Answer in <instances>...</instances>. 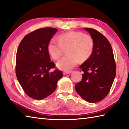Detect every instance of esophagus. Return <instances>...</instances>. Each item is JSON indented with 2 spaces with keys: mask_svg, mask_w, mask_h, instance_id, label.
Segmentation results:
<instances>
[{
  "mask_svg": "<svg viewBox=\"0 0 129 129\" xmlns=\"http://www.w3.org/2000/svg\"><path fill=\"white\" fill-rule=\"evenodd\" d=\"M71 73H72V71H69V72H64L63 73V74L66 75V74H70Z\"/></svg>",
  "mask_w": 129,
  "mask_h": 129,
  "instance_id": "1",
  "label": "esophagus"
}]
</instances>
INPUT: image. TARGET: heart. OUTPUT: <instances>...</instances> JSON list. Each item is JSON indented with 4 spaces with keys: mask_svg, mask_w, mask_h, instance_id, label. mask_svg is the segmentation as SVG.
Returning <instances> with one entry per match:
<instances>
[{
    "mask_svg": "<svg viewBox=\"0 0 129 129\" xmlns=\"http://www.w3.org/2000/svg\"><path fill=\"white\" fill-rule=\"evenodd\" d=\"M94 46V40L90 35L81 31H70L60 34L57 40H51L48 51L52 58L57 60L67 50L68 56L59 60L56 67L60 70L69 72L79 61L84 62L89 58Z\"/></svg>",
    "mask_w": 129,
    "mask_h": 129,
    "instance_id": "heart-1",
    "label": "heart"
}]
</instances>
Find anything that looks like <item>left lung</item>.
<instances>
[{
	"label": "left lung",
	"instance_id": "obj_1",
	"mask_svg": "<svg viewBox=\"0 0 129 129\" xmlns=\"http://www.w3.org/2000/svg\"><path fill=\"white\" fill-rule=\"evenodd\" d=\"M94 40L89 58L80 67L84 72L81 80L75 85L78 94L89 103H97L109 94L116 75V64L110 43L96 30L85 28Z\"/></svg>",
	"mask_w": 129,
	"mask_h": 129
}]
</instances>
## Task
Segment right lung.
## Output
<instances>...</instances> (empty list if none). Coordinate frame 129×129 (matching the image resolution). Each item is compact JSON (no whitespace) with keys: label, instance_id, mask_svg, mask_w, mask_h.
<instances>
[{"label":"right lung","instance_id":"right-lung-1","mask_svg":"<svg viewBox=\"0 0 129 129\" xmlns=\"http://www.w3.org/2000/svg\"><path fill=\"white\" fill-rule=\"evenodd\" d=\"M57 29L43 28L25 35L19 44L16 56L15 72L25 94L32 99L42 100L51 94L62 77L61 71L55 69L50 61L48 45Z\"/></svg>","mask_w":129,"mask_h":129}]
</instances>
